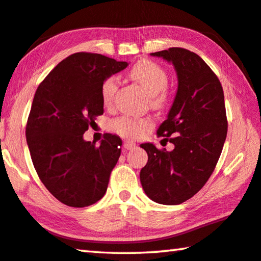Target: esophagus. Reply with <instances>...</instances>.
<instances>
[{
	"mask_svg": "<svg viewBox=\"0 0 261 261\" xmlns=\"http://www.w3.org/2000/svg\"><path fill=\"white\" fill-rule=\"evenodd\" d=\"M123 146L125 150H132V148L136 147V143L132 142V140H124Z\"/></svg>",
	"mask_w": 261,
	"mask_h": 261,
	"instance_id": "esophagus-1",
	"label": "esophagus"
}]
</instances>
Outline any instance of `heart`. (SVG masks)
I'll list each match as a JSON object with an SVG mask.
<instances>
[{
  "label": "heart",
  "mask_w": 261,
  "mask_h": 261,
  "mask_svg": "<svg viewBox=\"0 0 261 261\" xmlns=\"http://www.w3.org/2000/svg\"><path fill=\"white\" fill-rule=\"evenodd\" d=\"M131 76L145 89V92L152 96V103L160 106L166 101L167 94L165 92L168 84L167 72L160 65L151 60H140L130 71ZM118 79L108 76L105 79L101 86V98L105 106H111L114 103L116 93L118 89ZM152 126L150 118H131L122 116L110 123V129L125 138L142 137L147 129Z\"/></svg>",
  "instance_id": "1"
}]
</instances>
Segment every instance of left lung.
<instances>
[{"mask_svg":"<svg viewBox=\"0 0 261 261\" xmlns=\"http://www.w3.org/2000/svg\"><path fill=\"white\" fill-rule=\"evenodd\" d=\"M151 56L171 63L176 72L174 101L156 131L174 148L168 152L152 143L140 144L148 155L140 184L152 201L174 205L195 195L216 167L227 132L224 93L216 74L196 53L171 47Z\"/></svg>","mask_w":261,"mask_h":261,"instance_id":"8db88e82","label":"left lung"}]
</instances>
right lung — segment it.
Here are the masks:
<instances>
[{
  "label": "right lung",
  "mask_w": 261,
  "mask_h": 261,
  "mask_svg": "<svg viewBox=\"0 0 261 261\" xmlns=\"http://www.w3.org/2000/svg\"><path fill=\"white\" fill-rule=\"evenodd\" d=\"M126 61L79 52L58 64L36 90L25 136L41 182L61 203L84 208L105 196L122 139L107 134L100 146L84 134L103 114L101 86Z\"/></svg>",
  "instance_id": "right-lung-1"
}]
</instances>
